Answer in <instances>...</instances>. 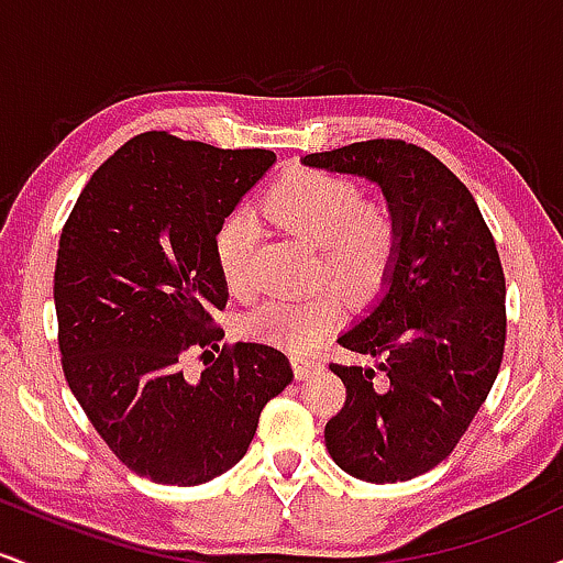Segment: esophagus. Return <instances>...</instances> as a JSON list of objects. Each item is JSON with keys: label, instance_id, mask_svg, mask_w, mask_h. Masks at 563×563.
I'll list each match as a JSON object with an SVG mask.
<instances>
[{"label": "esophagus", "instance_id": "esophagus-1", "mask_svg": "<svg viewBox=\"0 0 563 563\" xmlns=\"http://www.w3.org/2000/svg\"><path fill=\"white\" fill-rule=\"evenodd\" d=\"M318 367H320V360L307 357V354H296V357H294V371H296V378H307L309 373L318 371Z\"/></svg>", "mask_w": 563, "mask_h": 563}]
</instances>
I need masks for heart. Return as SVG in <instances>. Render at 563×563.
<instances>
[{
    "instance_id": "b5f03b06",
    "label": "heart",
    "mask_w": 563,
    "mask_h": 563,
    "mask_svg": "<svg viewBox=\"0 0 563 563\" xmlns=\"http://www.w3.org/2000/svg\"><path fill=\"white\" fill-rule=\"evenodd\" d=\"M273 222L307 243L320 245L328 277L354 294H373L386 283L399 249V222L389 203L360 200V187L346 177L301 169L288 174L264 198ZM260 228L249 211H235L219 228V273L232 294L254 288V245ZM335 290H318L303 299L277 296L245 318V331L273 344L307 349L339 318Z\"/></svg>"
}]
</instances>
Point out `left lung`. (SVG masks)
<instances>
[{
    "label": "left lung",
    "mask_w": 563,
    "mask_h": 563,
    "mask_svg": "<svg viewBox=\"0 0 563 563\" xmlns=\"http://www.w3.org/2000/svg\"><path fill=\"white\" fill-rule=\"evenodd\" d=\"M378 185L399 222L380 296L339 335L373 365H335L346 402L325 426L335 466L373 484L442 463L479 412L506 346V277L468 187L402 140H367L301 158Z\"/></svg>",
    "instance_id": "left-lung-1"
}]
</instances>
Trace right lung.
<instances>
[{"label":"right lung","mask_w":563,"mask_h":563,"mask_svg":"<svg viewBox=\"0 0 563 563\" xmlns=\"http://www.w3.org/2000/svg\"><path fill=\"white\" fill-rule=\"evenodd\" d=\"M273 151L137 134L92 174L60 235L63 373L113 455L156 484L196 487L235 466L264 405L294 380L280 349L238 341L198 378L192 346L222 339L217 235ZM203 354H209L206 349Z\"/></svg>","instance_id":"add662e5"}]
</instances>
